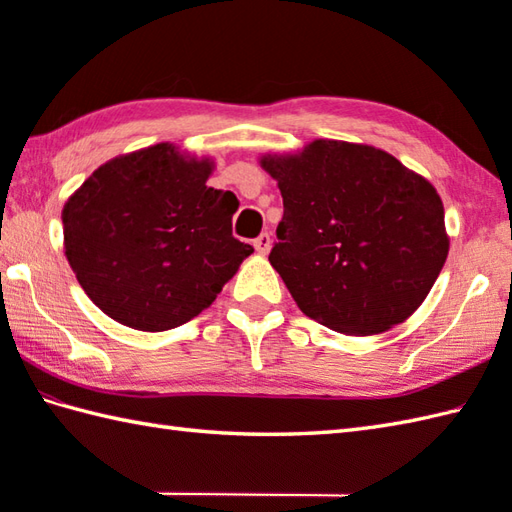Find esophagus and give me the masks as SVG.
Here are the masks:
<instances>
[{
	"label": "esophagus",
	"instance_id": "1",
	"mask_svg": "<svg viewBox=\"0 0 512 512\" xmlns=\"http://www.w3.org/2000/svg\"><path fill=\"white\" fill-rule=\"evenodd\" d=\"M253 246H255L257 253L266 255L268 250H270V246H273V239H270V233H262L259 237H255V239H253Z\"/></svg>",
	"mask_w": 512,
	"mask_h": 512
}]
</instances>
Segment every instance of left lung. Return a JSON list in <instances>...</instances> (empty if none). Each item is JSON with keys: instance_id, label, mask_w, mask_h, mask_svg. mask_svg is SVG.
<instances>
[{"instance_id": "8db88e82", "label": "left lung", "mask_w": 512, "mask_h": 512, "mask_svg": "<svg viewBox=\"0 0 512 512\" xmlns=\"http://www.w3.org/2000/svg\"><path fill=\"white\" fill-rule=\"evenodd\" d=\"M262 167L284 198L268 259L306 317L367 336L418 310L449 255L427 180L387 151L341 140L266 156Z\"/></svg>"}]
</instances>
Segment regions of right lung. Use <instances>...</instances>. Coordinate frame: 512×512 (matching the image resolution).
Listing matches in <instances>:
<instances>
[{
    "mask_svg": "<svg viewBox=\"0 0 512 512\" xmlns=\"http://www.w3.org/2000/svg\"><path fill=\"white\" fill-rule=\"evenodd\" d=\"M211 167L160 143L105 162L65 202V255L107 317L143 332L178 328L253 253L233 237L235 193L206 187Z\"/></svg>",
    "mask_w": 512,
    "mask_h": 512,
    "instance_id": "obj_1",
    "label": "right lung"
}]
</instances>
